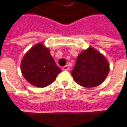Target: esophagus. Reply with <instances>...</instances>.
<instances>
[{"label":"esophagus","instance_id":"34e87169","mask_svg":"<svg viewBox=\"0 0 127 127\" xmlns=\"http://www.w3.org/2000/svg\"><path fill=\"white\" fill-rule=\"evenodd\" d=\"M63 70H64V71H66V70H69V66H68V65H65V66H63Z\"/></svg>","mask_w":127,"mask_h":127}]
</instances>
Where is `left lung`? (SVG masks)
<instances>
[{
	"mask_svg": "<svg viewBox=\"0 0 127 127\" xmlns=\"http://www.w3.org/2000/svg\"><path fill=\"white\" fill-rule=\"evenodd\" d=\"M109 71L106 58L94 48L89 47L79 54L71 75L79 85L91 88L103 82Z\"/></svg>",
	"mask_w": 127,
	"mask_h": 127,
	"instance_id": "left-lung-1",
	"label": "left lung"
}]
</instances>
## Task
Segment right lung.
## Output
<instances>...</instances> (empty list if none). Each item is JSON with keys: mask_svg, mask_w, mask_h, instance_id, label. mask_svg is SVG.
Instances as JSON below:
<instances>
[{"mask_svg": "<svg viewBox=\"0 0 127 127\" xmlns=\"http://www.w3.org/2000/svg\"><path fill=\"white\" fill-rule=\"evenodd\" d=\"M21 71L29 83L43 88L55 80L61 69L55 63L50 50L42 43H38L24 56L21 63Z\"/></svg>", "mask_w": 127, "mask_h": 127, "instance_id": "right-lung-1", "label": "right lung"}]
</instances>
